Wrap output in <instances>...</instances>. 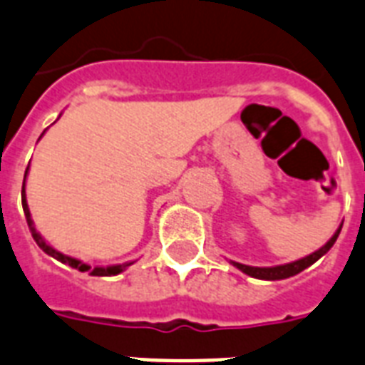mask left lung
I'll use <instances>...</instances> for the list:
<instances>
[{"mask_svg":"<svg viewBox=\"0 0 365 365\" xmlns=\"http://www.w3.org/2000/svg\"><path fill=\"white\" fill-rule=\"evenodd\" d=\"M341 227H343V224L337 227V232L331 235V239L324 245V247H319L318 250H314L312 255H308V257L304 258H299V260H294V262L279 264V266H264V268H260V266H247V264L235 262V260H230V264H233L235 268L241 269L243 274L250 275V277H257V279H266V282L287 279V277H293V275L300 274V272L308 268V266H312L314 262H318L319 258L324 257L325 252L335 245L339 233H341Z\"/></svg>","mask_w":365,"mask_h":365,"instance_id":"obj_1","label":"left lung"}]
</instances>
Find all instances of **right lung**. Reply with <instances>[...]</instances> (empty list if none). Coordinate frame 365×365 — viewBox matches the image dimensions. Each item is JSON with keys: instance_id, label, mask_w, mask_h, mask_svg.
I'll use <instances>...</instances> for the list:
<instances>
[{"instance_id": "obj_1", "label": "right lung", "mask_w": 365, "mask_h": 365, "mask_svg": "<svg viewBox=\"0 0 365 365\" xmlns=\"http://www.w3.org/2000/svg\"><path fill=\"white\" fill-rule=\"evenodd\" d=\"M46 133V132H43ZM41 133V135H43ZM40 135V138H41ZM28 170L30 168H26V172H24V180H22V208H24V216H26V222H28V227H30V232H32V237H34V241L38 243V247H40L46 255H49V257H53L55 260H59V262L66 264V266H71V268H76L78 272H88L90 275H97V277H108V275H118L122 274L124 269L128 268V266H132L135 260H130V262H124V264H113V266H90V264L82 262L80 258H74V257H68V255H63L61 250L53 249L51 245L47 243L46 239H43V235H41L38 230H36L34 226V220H32V214H30V208H28V202H26V176H28Z\"/></svg>"}]
</instances>
